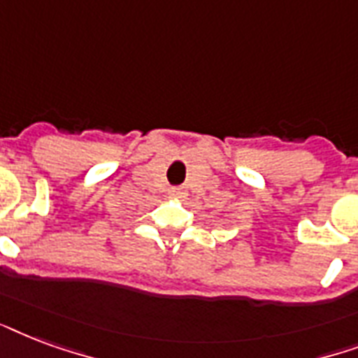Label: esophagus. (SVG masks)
<instances>
[{
	"label": "esophagus",
	"mask_w": 358,
	"mask_h": 358,
	"mask_svg": "<svg viewBox=\"0 0 358 358\" xmlns=\"http://www.w3.org/2000/svg\"><path fill=\"white\" fill-rule=\"evenodd\" d=\"M170 194H171V196H176V198H182V196H185V190H182V188H179V187H176V188H171Z\"/></svg>",
	"instance_id": "34e87169"
}]
</instances>
